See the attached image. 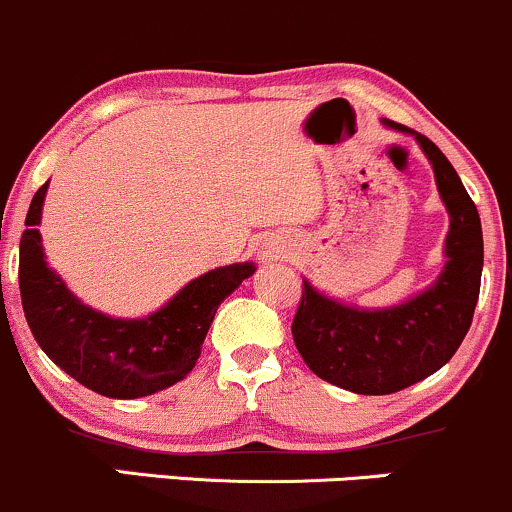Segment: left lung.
I'll list each match as a JSON object with an SVG mask.
<instances>
[{
  "label": "left lung",
  "mask_w": 512,
  "mask_h": 512,
  "mask_svg": "<svg viewBox=\"0 0 512 512\" xmlns=\"http://www.w3.org/2000/svg\"><path fill=\"white\" fill-rule=\"evenodd\" d=\"M383 125L414 134L431 161L450 214L448 262L419 296L380 310L339 303L303 281L301 305L291 325L298 354L317 378L356 395H392L443 368L472 325L484 267L479 211L457 170L424 134L392 120Z\"/></svg>",
  "instance_id": "obj_1"
}]
</instances>
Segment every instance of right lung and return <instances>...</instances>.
<instances>
[{"label": "right lung", "instance_id": "right-lung-1", "mask_svg": "<svg viewBox=\"0 0 512 512\" xmlns=\"http://www.w3.org/2000/svg\"><path fill=\"white\" fill-rule=\"evenodd\" d=\"M50 180L35 192L19 248L23 313L35 342L76 383L103 397L137 399L180 383L195 368L223 298L255 274L240 262L211 269L175 293L161 310L122 320L88 308L45 262L43 219Z\"/></svg>", "mask_w": 512, "mask_h": 512}]
</instances>
